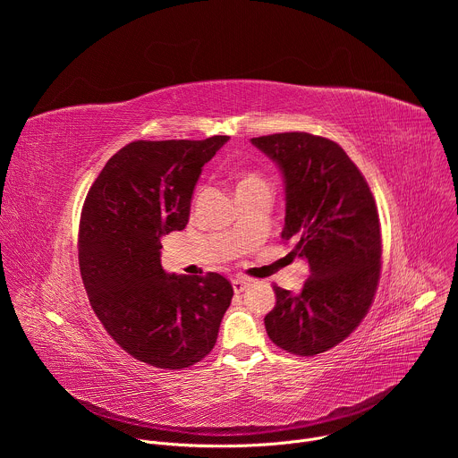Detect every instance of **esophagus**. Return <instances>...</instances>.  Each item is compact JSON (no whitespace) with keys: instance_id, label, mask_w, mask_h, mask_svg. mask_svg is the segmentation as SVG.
<instances>
[{"instance_id":"obj_1","label":"esophagus","mask_w":458,"mask_h":458,"mask_svg":"<svg viewBox=\"0 0 458 458\" xmlns=\"http://www.w3.org/2000/svg\"><path fill=\"white\" fill-rule=\"evenodd\" d=\"M232 286H233V292H235V293H241V292H244V290L250 286V281L244 279V277H235V279L232 281Z\"/></svg>"}]
</instances>
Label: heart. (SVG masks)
I'll return each mask as SVG.
<instances>
[{
	"label": "heart",
	"instance_id": "1",
	"mask_svg": "<svg viewBox=\"0 0 458 458\" xmlns=\"http://www.w3.org/2000/svg\"><path fill=\"white\" fill-rule=\"evenodd\" d=\"M260 184H268L267 179L257 174V172H246L241 181H239V188H248V186H260Z\"/></svg>",
	"mask_w": 458,
	"mask_h": 458
}]
</instances>
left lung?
Returning <instances> with one entry per match:
<instances>
[{
	"instance_id": "left-lung-1",
	"label": "left lung",
	"mask_w": 458,
	"mask_h": 458,
	"mask_svg": "<svg viewBox=\"0 0 458 458\" xmlns=\"http://www.w3.org/2000/svg\"><path fill=\"white\" fill-rule=\"evenodd\" d=\"M279 166L286 216L281 237L310 267L299 293L274 286L267 334L288 353L311 357L343 343L366 317L380 279V223L369 186L334 141L308 132L253 138Z\"/></svg>"
}]
</instances>
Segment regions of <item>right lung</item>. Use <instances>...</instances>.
<instances>
[{"label":"right lung","instance_id":"1","mask_svg":"<svg viewBox=\"0 0 458 458\" xmlns=\"http://www.w3.org/2000/svg\"><path fill=\"white\" fill-rule=\"evenodd\" d=\"M134 141L108 159L80 223V270L106 334L134 359L182 369L216 346L233 288L219 274H166L161 241L182 230L205 163L228 141Z\"/></svg>","mask_w":458,"mask_h":458}]
</instances>
